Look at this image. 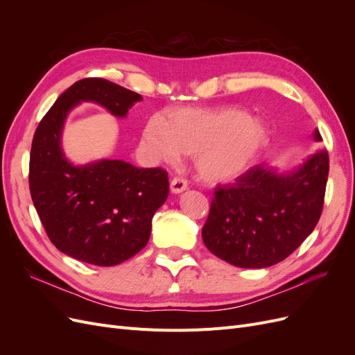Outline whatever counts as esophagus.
Instances as JSON below:
<instances>
[{"label":"esophagus","instance_id":"esophagus-1","mask_svg":"<svg viewBox=\"0 0 355 355\" xmlns=\"http://www.w3.org/2000/svg\"><path fill=\"white\" fill-rule=\"evenodd\" d=\"M170 189L173 194H180L188 189V182L184 178H173L170 182Z\"/></svg>","mask_w":355,"mask_h":355}]
</instances>
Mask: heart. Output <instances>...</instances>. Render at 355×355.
Returning <instances> with one entry per match:
<instances>
[{
  "label": "heart",
  "mask_w": 355,
  "mask_h": 355,
  "mask_svg": "<svg viewBox=\"0 0 355 355\" xmlns=\"http://www.w3.org/2000/svg\"><path fill=\"white\" fill-rule=\"evenodd\" d=\"M271 142L261 118L241 108H179L166 121L153 116L142 130V146L158 163L178 164L182 154L194 155V166L209 184H228L259 163Z\"/></svg>",
  "instance_id": "obj_1"
}]
</instances>
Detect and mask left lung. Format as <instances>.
<instances>
[{
    "label": "left lung",
    "instance_id": "left-lung-1",
    "mask_svg": "<svg viewBox=\"0 0 355 355\" xmlns=\"http://www.w3.org/2000/svg\"><path fill=\"white\" fill-rule=\"evenodd\" d=\"M314 141L321 136L314 130ZM329 155L320 149L292 171L254 166L232 185L214 189L202 241L239 268L284 261L314 231L324 204Z\"/></svg>",
    "mask_w": 355,
    "mask_h": 355
}]
</instances>
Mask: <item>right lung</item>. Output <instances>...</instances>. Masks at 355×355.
I'll return each instance as SVG.
<instances>
[{"label":"right lung","instance_id":"right-lung-1","mask_svg":"<svg viewBox=\"0 0 355 355\" xmlns=\"http://www.w3.org/2000/svg\"><path fill=\"white\" fill-rule=\"evenodd\" d=\"M142 96L102 78H84L63 92L42 118L29 158V189L56 249L73 259L114 266L146 245L154 213L168 196L163 168H137L103 158L75 166L62 149L68 114L81 102L124 118Z\"/></svg>","mask_w":355,"mask_h":355}]
</instances>
